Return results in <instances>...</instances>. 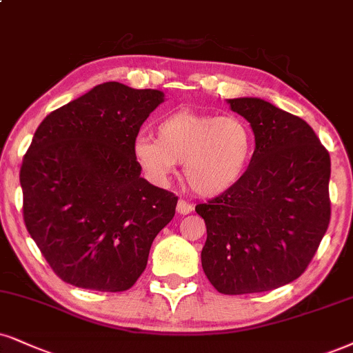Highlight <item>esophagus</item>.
<instances>
[{
    "mask_svg": "<svg viewBox=\"0 0 353 353\" xmlns=\"http://www.w3.org/2000/svg\"><path fill=\"white\" fill-rule=\"evenodd\" d=\"M194 210V206L191 203H188V201H185V199H180V201H178V204H176V211L180 212V214H190L191 211Z\"/></svg>",
    "mask_w": 353,
    "mask_h": 353,
    "instance_id": "34e87169",
    "label": "esophagus"
}]
</instances>
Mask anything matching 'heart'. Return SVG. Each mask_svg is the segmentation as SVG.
<instances>
[{
  "label": "heart",
  "mask_w": 353,
  "mask_h": 353,
  "mask_svg": "<svg viewBox=\"0 0 353 353\" xmlns=\"http://www.w3.org/2000/svg\"><path fill=\"white\" fill-rule=\"evenodd\" d=\"M255 154V134L242 117L178 110L157 123V137L141 134L134 157L155 181H167L185 162L194 193L217 196L241 183Z\"/></svg>",
  "instance_id": "b5f03b06"
}]
</instances>
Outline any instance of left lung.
Segmentation results:
<instances>
[{
  "label": "left lung",
  "instance_id": "8db88e82",
  "mask_svg": "<svg viewBox=\"0 0 353 353\" xmlns=\"http://www.w3.org/2000/svg\"><path fill=\"white\" fill-rule=\"evenodd\" d=\"M249 121L255 154L241 183L196 204L203 270L223 294L263 293L304 273L330 221V157L301 117L259 98L229 99Z\"/></svg>",
  "mask_w": 353,
  "mask_h": 353
}]
</instances>
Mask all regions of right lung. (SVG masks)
I'll return each instance as SVG.
<instances>
[{
  "instance_id": "right-lung-1",
  "label": "right lung",
  "mask_w": 353,
  "mask_h": 353,
  "mask_svg": "<svg viewBox=\"0 0 353 353\" xmlns=\"http://www.w3.org/2000/svg\"><path fill=\"white\" fill-rule=\"evenodd\" d=\"M162 101L159 90L108 81L52 111L34 134L19 172L24 224L65 283L129 290L175 216L178 196L143 180L134 157Z\"/></svg>"
}]
</instances>
